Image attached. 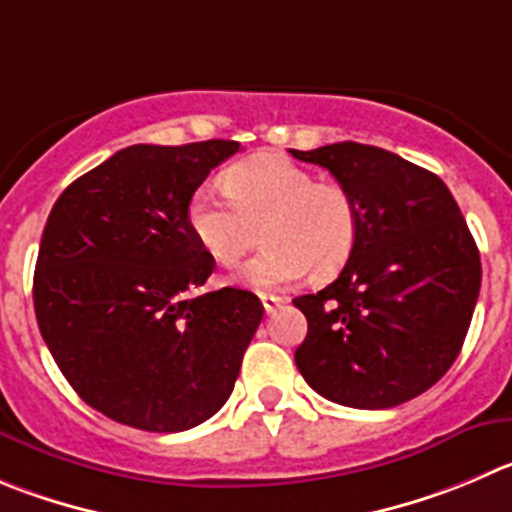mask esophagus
Instances as JSON below:
<instances>
[{
	"mask_svg": "<svg viewBox=\"0 0 512 512\" xmlns=\"http://www.w3.org/2000/svg\"><path fill=\"white\" fill-rule=\"evenodd\" d=\"M261 304H264L266 314H274L276 309H281V306L286 304V299L284 296H276V294H261Z\"/></svg>",
	"mask_w": 512,
	"mask_h": 512,
	"instance_id": "obj_1",
	"label": "esophagus"
}]
</instances>
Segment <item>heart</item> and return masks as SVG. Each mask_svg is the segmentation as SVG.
<instances>
[{
  "label": "heart",
  "instance_id": "1",
  "mask_svg": "<svg viewBox=\"0 0 512 512\" xmlns=\"http://www.w3.org/2000/svg\"><path fill=\"white\" fill-rule=\"evenodd\" d=\"M223 191L203 186L191 196L186 221L198 246L221 266H236L261 223L264 251L243 269L253 289L294 284L306 274L332 276L352 256L359 213L352 193L316 180L284 155L261 153L223 173Z\"/></svg>",
  "mask_w": 512,
  "mask_h": 512
}]
</instances>
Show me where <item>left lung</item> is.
Masks as SVG:
<instances>
[{"mask_svg": "<svg viewBox=\"0 0 512 512\" xmlns=\"http://www.w3.org/2000/svg\"><path fill=\"white\" fill-rule=\"evenodd\" d=\"M291 155L329 170L359 213L342 274L294 299L309 324L296 367L337 405H402L460 354L483 279L475 238L445 183L389 150L344 140Z\"/></svg>", "mask_w": 512, "mask_h": 512, "instance_id": "left-lung-1", "label": "left lung"}]
</instances>
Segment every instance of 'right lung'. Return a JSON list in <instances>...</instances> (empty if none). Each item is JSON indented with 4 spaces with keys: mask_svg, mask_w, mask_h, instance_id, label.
I'll return each instance as SVG.
<instances>
[{
    "mask_svg": "<svg viewBox=\"0 0 512 512\" xmlns=\"http://www.w3.org/2000/svg\"><path fill=\"white\" fill-rule=\"evenodd\" d=\"M236 140L130 145L62 191L34 269L42 339L92 410L145 432H183L231 397L264 319L243 289L196 294L216 261L186 208Z\"/></svg>",
    "mask_w": 512,
    "mask_h": 512,
    "instance_id": "right-lung-1",
    "label": "right lung"
}]
</instances>
